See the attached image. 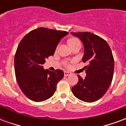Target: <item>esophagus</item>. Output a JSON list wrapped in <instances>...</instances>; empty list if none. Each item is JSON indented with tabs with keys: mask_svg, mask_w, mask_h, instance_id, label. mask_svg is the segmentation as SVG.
I'll list each match as a JSON object with an SVG mask.
<instances>
[{
	"mask_svg": "<svg viewBox=\"0 0 126 126\" xmlns=\"http://www.w3.org/2000/svg\"><path fill=\"white\" fill-rule=\"evenodd\" d=\"M69 75H71V73H70V72H69V71H64V76H68Z\"/></svg>",
	"mask_w": 126,
	"mask_h": 126,
	"instance_id": "esophagus-1",
	"label": "esophagus"
}]
</instances>
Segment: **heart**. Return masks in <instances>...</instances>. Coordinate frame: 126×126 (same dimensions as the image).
I'll return each mask as SVG.
<instances>
[{
    "mask_svg": "<svg viewBox=\"0 0 126 126\" xmlns=\"http://www.w3.org/2000/svg\"><path fill=\"white\" fill-rule=\"evenodd\" d=\"M78 42H80L79 40L77 38H74L69 39V40H68V43L70 47L72 46V45L76 44V43H78ZM63 65H64V66L66 67H69L70 66V65H69V63L68 61H64V62H63Z\"/></svg>",
    "mask_w": 126,
    "mask_h": 126,
    "instance_id": "1",
    "label": "heart"
}]
</instances>
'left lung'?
Here are the masks:
<instances>
[{
    "instance_id": "left-lung-1",
    "label": "left lung",
    "mask_w": 126,
    "mask_h": 126,
    "mask_svg": "<svg viewBox=\"0 0 126 126\" xmlns=\"http://www.w3.org/2000/svg\"><path fill=\"white\" fill-rule=\"evenodd\" d=\"M78 37L84 46L82 58L86 76L83 79L79 75L78 82L71 88L74 95L79 100L92 103L105 94L113 79L114 59L111 48L104 39L90 32H71Z\"/></svg>"
}]
</instances>
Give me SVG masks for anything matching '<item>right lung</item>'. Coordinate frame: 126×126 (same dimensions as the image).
I'll use <instances>...</instances> for the list:
<instances>
[{"mask_svg":"<svg viewBox=\"0 0 126 126\" xmlns=\"http://www.w3.org/2000/svg\"><path fill=\"white\" fill-rule=\"evenodd\" d=\"M66 31L39 28L23 37L15 55V73L21 91L30 100L41 102L54 94L57 84L64 76L62 70H44L42 65L55 53Z\"/></svg>","mask_w":126,"mask_h":126,"instance_id":"add662e5","label":"right lung"}]
</instances>
